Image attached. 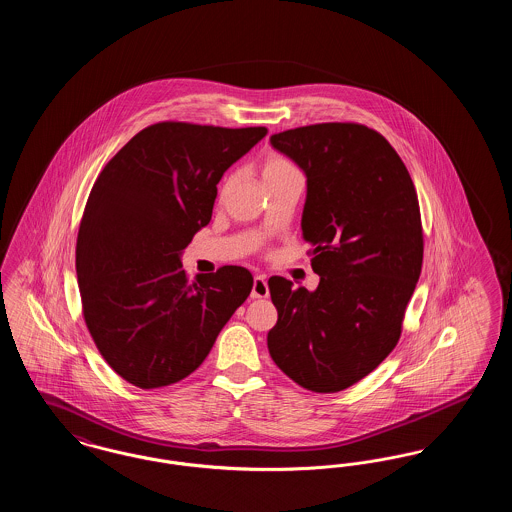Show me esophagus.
Segmentation results:
<instances>
[{
  "label": "esophagus",
  "instance_id": "34e87169",
  "mask_svg": "<svg viewBox=\"0 0 512 512\" xmlns=\"http://www.w3.org/2000/svg\"><path fill=\"white\" fill-rule=\"evenodd\" d=\"M251 297H253V299H263V297H268L267 276H265V274H257V276L253 278V290H251Z\"/></svg>",
  "mask_w": 512,
  "mask_h": 512
}]
</instances>
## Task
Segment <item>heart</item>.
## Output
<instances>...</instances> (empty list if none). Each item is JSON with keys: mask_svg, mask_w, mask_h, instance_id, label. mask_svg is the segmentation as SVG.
Listing matches in <instances>:
<instances>
[{"mask_svg": "<svg viewBox=\"0 0 512 512\" xmlns=\"http://www.w3.org/2000/svg\"><path fill=\"white\" fill-rule=\"evenodd\" d=\"M261 174H263V180L267 182V186H272L280 180H286V178H292V176H301L299 169L293 165L292 161L280 153H267L261 161ZM232 182V176H226L224 182L220 184L219 194L224 195V192L228 190Z\"/></svg>", "mask_w": 512, "mask_h": 512, "instance_id": "1", "label": "heart"}]
</instances>
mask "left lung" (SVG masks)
I'll use <instances>...</instances> for the list:
<instances>
[{
	"instance_id": "1",
	"label": "left lung",
	"mask_w": 512,
	"mask_h": 512,
	"mask_svg": "<svg viewBox=\"0 0 512 512\" xmlns=\"http://www.w3.org/2000/svg\"><path fill=\"white\" fill-rule=\"evenodd\" d=\"M270 142L307 174L301 228L320 284L268 280L278 311L268 353L305 390H347L401 338L424 257L418 195L397 151L365 124H309Z\"/></svg>"
}]
</instances>
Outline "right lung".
I'll use <instances>...</instances> for the list:
<instances>
[{
    "mask_svg": "<svg viewBox=\"0 0 512 512\" xmlns=\"http://www.w3.org/2000/svg\"><path fill=\"white\" fill-rule=\"evenodd\" d=\"M267 132L155 122L99 172L76 238L78 290L101 357L128 384L190 376L251 293L247 268L188 280L180 253L209 224L224 171Z\"/></svg>",
    "mask_w": 512,
    "mask_h": 512,
    "instance_id": "add662e5",
    "label": "right lung"
}]
</instances>
